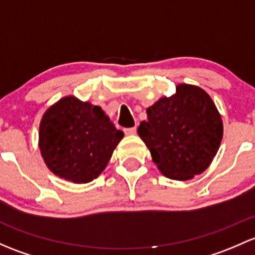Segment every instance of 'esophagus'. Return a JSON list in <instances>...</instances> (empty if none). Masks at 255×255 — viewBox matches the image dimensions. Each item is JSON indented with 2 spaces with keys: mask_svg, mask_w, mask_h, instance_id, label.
<instances>
[{
  "mask_svg": "<svg viewBox=\"0 0 255 255\" xmlns=\"http://www.w3.org/2000/svg\"><path fill=\"white\" fill-rule=\"evenodd\" d=\"M125 133L127 135H133L136 133V127H130V128H125Z\"/></svg>",
  "mask_w": 255,
  "mask_h": 255,
  "instance_id": "1",
  "label": "esophagus"
}]
</instances>
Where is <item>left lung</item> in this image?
<instances>
[{"label": "left lung", "mask_w": 255, "mask_h": 255, "mask_svg": "<svg viewBox=\"0 0 255 255\" xmlns=\"http://www.w3.org/2000/svg\"><path fill=\"white\" fill-rule=\"evenodd\" d=\"M138 134L166 177L187 181L204 172L220 148L222 120L210 96L199 87L179 84L176 94L146 110Z\"/></svg>", "instance_id": "8db88e82"}]
</instances>
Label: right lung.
Segmentation results:
<instances>
[{"instance_id": "1", "label": "right lung", "mask_w": 255, "mask_h": 255, "mask_svg": "<svg viewBox=\"0 0 255 255\" xmlns=\"http://www.w3.org/2000/svg\"><path fill=\"white\" fill-rule=\"evenodd\" d=\"M123 135L100 106L67 96L42 116L39 148L55 175L88 183L103 172Z\"/></svg>"}]
</instances>
